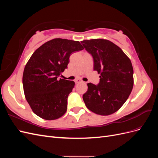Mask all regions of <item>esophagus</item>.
I'll return each instance as SVG.
<instances>
[{"instance_id":"1","label":"esophagus","mask_w":158,"mask_h":158,"mask_svg":"<svg viewBox=\"0 0 158 158\" xmlns=\"http://www.w3.org/2000/svg\"><path fill=\"white\" fill-rule=\"evenodd\" d=\"M74 82L76 84H78V83H80V82H82V81L81 80H80V79H76V80H74Z\"/></svg>"}]
</instances>
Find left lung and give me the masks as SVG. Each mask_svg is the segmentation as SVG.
Wrapping results in <instances>:
<instances>
[{
  "label": "left lung",
  "mask_w": 158,
  "mask_h": 158,
  "mask_svg": "<svg viewBox=\"0 0 158 158\" xmlns=\"http://www.w3.org/2000/svg\"><path fill=\"white\" fill-rule=\"evenodd\" d=\"M81 44L92 55L94 69L100 74L98 85L88 84L84 102L91 111L109 115L123 106L132 92L131 61L120 47L107 40H83Z\"/></svg>",
  "instance_id": "left-lung-1"
}]
</instances>
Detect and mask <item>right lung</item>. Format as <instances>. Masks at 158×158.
I'll return each mask as SVG.
<instances>
[{
	"label": "right lung",
	"mask_w": 158,
	"mask_h": 158,
	"mask_svg": "<svg viewBox=\"0 0 158 158\" xmlns=\"http://www.w3.org/2000/svg\"><path fill=\"white\" fill-rule=\"evenodd\" d=\"M82 49L79 41L55 38L32 54L23 70L22 82L25 98L37 116L51 121L64 114L74 82L58 77L67 68L72 52Z\"/></svg>",
	"instance_id": "add662e5"
}]
</instances>
